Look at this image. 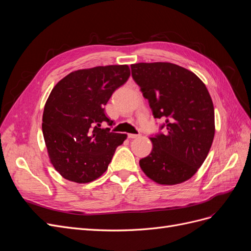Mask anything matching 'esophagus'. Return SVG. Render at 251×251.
<instances>
[{"label": "esophagus", "instance_id": "34e87169", "mask_svg": "<svg viewBox=\"0 0 251 251\" xmlns=\"http://www.w3.org/2000/svg\"><path fill=\"white\" fill-rule=\"evenodd\" d=\"M139 136H140L139 134H128L127 137L130 138V139H134V138H138Z\"/></svg>", "mask_w": 251, "mask_h": 251}]
</instances>
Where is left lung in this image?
Listing matches in <instances>:
<instances>
[{
  "mask_svg": "<svg viewBox=\"0 0 251 251\" xmlns=\"http://www.w3.org/2000/svg\"><path fill=\"white\" fill-rule=\"evenodd\" d=\"M131 69L154 117L165 118V134L150 138L153 150L140 168L158 184L182 183L198 172L215 137L208 90L195 73L172 63H138Z\"/></svg>",
  "mask_w": 251,
  "mask_h": 251,
  "instance_id": "8db88e82",
  "label": "left lung"
}]
</instances>
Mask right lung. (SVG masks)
<instances>
[{"mask_svg": "<svg viewBox=\"0 0 251 251\" xmlns=\"http://www.w3.org/2000/svg\"><path fill=\"white\" fill-rule=\"evenodd\" d=\"M127 65L98 66L73 71L52 89L43 113V135L50 162L63 178L88 183L108 170L126 134L112 126L103 107L130 77Z\"/></svg>", "mask_w": 251, "mask_h": 251, "instance_id": "obj_1", "label": "right lung"}]
</instances>
